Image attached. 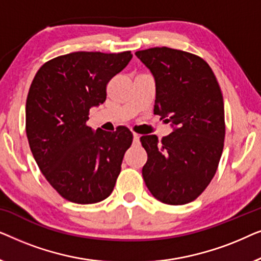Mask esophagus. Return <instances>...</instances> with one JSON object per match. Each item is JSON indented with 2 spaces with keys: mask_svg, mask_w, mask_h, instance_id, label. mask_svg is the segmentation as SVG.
I'll return each mask as SVG.
<instances>
[{
  "mask_svg": "<svg viewBox=\"0 0 261 261\" xmlns=\"http://www.w3.org/2000/svg\"><path fill=\"white\" fill-rule=\"evenodd\" d=\"M133 144H134V145H139V144H140V135L133 134Z\"/></svg>",
  "mask_w": 261,
  "mask_h": 261,
  "instance_id": "1",
  "label": "esophagus"
}]
</instances>
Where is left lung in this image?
Instances as JSON below:
<instances>
[{"label": "left lung", "mask_w": 261, "mask_h": 261, "mask_svg": "<svg viewBox=\"0 0 261 261\" xmlns=\"http://www.w3.org/2000/svg\"><path fill=\"white\" fill-rule=\"evenodd\" d=\"M135 56L154 77V114L173 127L162 141L155 135L140 138L147 152L142 177L158 201L187 204L205 190L219 166L226 134L222 92L201 57L169 47Z\"/></svg>", "instance_id": "1"}]
</instances>
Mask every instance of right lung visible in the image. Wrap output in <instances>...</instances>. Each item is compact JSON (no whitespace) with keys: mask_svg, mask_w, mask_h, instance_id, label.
<instances>
[{"mask_svg":"<svg viewBox=\"0 0 261 261\" xmlns=\"http://www.w3.org/2000/svg\"><path fill=\"white\" fill-rule=\"evenodd\" d=\"M121 53L73 52L38 70L26 101V133L39 169L57 192L78 204L112 194L133 134L87 126L92 107L107 98V84L130 62Z\"/></svg>","mask_w":261,"mask_h":261,"instance_id":"right-lung-1","label":"right lung"}]
</instances>
